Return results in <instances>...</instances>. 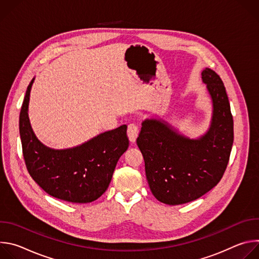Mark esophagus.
Listing matches in <instances>:
<instances>
[{
	"mask_svg": "<svg viewBox=\"0 0 259 259\" xmlns=\"http://www.w3.org/2000/svg\"><path fill=\"white\" fill-rule=\"evenodd\" d=\"M127 134H128L129 140L131 142H135V140H136V138L138 136V126L135 123H130L128 125Z\"/></svg>",
	"mask_w": 259,
	"mask_h": 259,
	"instance_id": "esophagus-1",
	"label": "esophagus"
}]
</instances>
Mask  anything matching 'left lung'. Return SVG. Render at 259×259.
Segmentation results:
<instances>
[{
  "instance_id": "1",
  "label": "left lung",
  "mask_w": 259,
  "mask_h": 259,
  "mask_svg": "<svg viewBox=\"0 0 259 259\" xmlns=\"http://www.w3.org/2000/svg\"><path fill=\"white\" fill-rule=\"evenodd\" d=\"M201 75L212 102L208 130L191 138L163 119H146L136 140L150 189L167 205L189 203L208 193L220 181L230 160L234 121L225 85L208 67Z\"/></svg>"
}]
</instances>
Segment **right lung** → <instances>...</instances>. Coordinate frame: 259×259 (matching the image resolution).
Segmentation results:
<instances>
[{
	"label": "right lung",
	"instance_id": "add662e5",
	"mask_svg": "<svg viewBox=\"0 0 259 259\" xmlns=\"http://www.w3.org/2000/svg\"><path fill=\"white\" fill-rule=\"evenodd\" d=\"M29 83L19 116L22 153L31 178L50 196L70 203H90L108 188L120 157L127 151V126L100 133L84 143L55 150L35 136L28 118Z\"/></svg>",
	"mask_w": 259,
	"mask_h": 259
}]
</instances>
